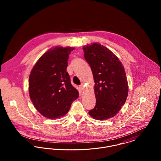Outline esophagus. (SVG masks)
<instances>
[{
	"label": "esophagus",
	"mask_w": 161,
	"mask_h": 161,
	"mask_svg": "<svg viewBox=\"0 0 161 161\" xmlns=\"http://www.w3.org/2000/svg\"><path fill=\"white\" fill-rule=\"evenodd\" d=\"M79 89H80V90L81 91H84V86H83V85H81V86H79Z\"/></svg>",
	"instance_id": "obj_1"
}]
</instances>
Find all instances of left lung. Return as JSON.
<instances>
[{"label": "left lung", "instance_id": "8db88e82", "mask_svg": "<svg viewBox=\"0 0 161 161\" xmlns=\"http://www.w3.org/2000/svg\"><path fill=\"white\" fill-rule=\"evenodd\" d=\"M84 58L92 70L96 105L89 112L97 120H105L118 114L125 104L128 84L125 70L117 56L98 43L83 46Z\"/></svg>", "mask_w": 161, "mask_h": 161}]
</instances>
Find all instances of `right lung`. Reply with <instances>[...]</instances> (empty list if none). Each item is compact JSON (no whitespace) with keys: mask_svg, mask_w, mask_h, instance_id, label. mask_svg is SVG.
Returning <instances> with one entry per match:
<instances>
[{"mask_svg":"<svg viewBox=\"0 0 161 161\" xmlns=\"http://www.w3.org/2000/svg\"><path fill=\"white\" fill-rule=\"evenodd\" d=\"M74 47L56 46L38 60L29 76L28 91L35 108L49 119L61 118L69 112L79 92L66 72L69 54Z\"/></svg>","mask_w":161,"mask_h":161,"instance_id":"right-lung-1","label":"right lung"}]
</instances>
